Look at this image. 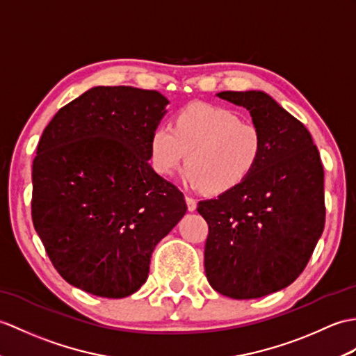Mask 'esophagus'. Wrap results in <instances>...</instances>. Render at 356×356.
Returning a JSON list of instances; mask_svg holds the SVG:
<instances>
[{
    "label": "esophagus",
    "mask_w": 356,
    "mask_h": 356,
    "mask_svg": "<svg viewBox=\"0 0 356 356\" xmlns=\"http://www.w3.org/2000/svg\"><path fill=\"white\" fill-rule=\"evenodd\" d=\"M185 200H186V206H188V211H194L195 208H197V202L194 200L193 197H185Z\"/></svg>",
    "instance_id": "1"
}]
</instances>
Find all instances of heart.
Wrapping results in <instances>:
<instances>
[{"mask_svg":"<svg viewBox=\"0 0 356 356\" xmlns=\"http://www.w3.org/2000/svg\"><path fill=\"white\" fill-rule=\"evenodd\" d=\"M262 152L264 136L254 122L241 120L226 107L203 103L184 107L172 127L159 124L150 136L152 163L159 175H172L188 156L185 181L211 194L241 185L256 168Z\"/></svg>","mask_w":356,"mask_h":356,"instance_id":"heart-1","label":"heart"}]
</instances>
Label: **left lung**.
I'll return each instance as SVG.
<instances>
[{"label":"left lung","mask_w":356,"mask_h":356,"mask_svg":"<svg viewBox=\"0 0 356 356\" xmlns=\"http://www.w3.org/2000/svg\"><path fill=\"white\" fill-rule=\"evenodd\" d=\"M243 106L264 152L241 185L198 202L208 222L204 273L213 290L258 299L293 284L325 229V171L303 124L261 90L217 94Z\"/></svg>","instance_id":"8db88e82"}]
</instances>
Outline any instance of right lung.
Instances as JSON below:
<instances>
[{
    "mask_svg": "<svg viewBox=\"0 0 356 356\" xmlns=\"http://www.w3.org/2000/svg\"><path fill=\"white\" fill-rule=\"evenodd\" d=\"M168 100L158 90L95 86L54 115L33 161V226L66 282L94 296L136 293L185 197L148 159Z\"/></svg>",
    "mask_w": 356,
    "mask_h": 356,
    "instance_id": "1",
    "label": "right lung"
}]
</instances>
